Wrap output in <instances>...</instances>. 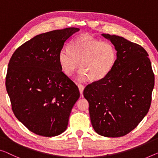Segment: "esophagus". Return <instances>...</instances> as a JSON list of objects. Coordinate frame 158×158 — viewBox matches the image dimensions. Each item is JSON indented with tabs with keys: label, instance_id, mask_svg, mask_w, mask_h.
Segmentation results:
<instances>
[{
	"label": "esophagus",
	"instance_id": "obj_1",
	"mask_svg": "<svg viewBox=\"0 0 158 158\" xmlns=\"http://www.w3.org/2000/svg\"><path fill=\"white\" fill-rule=\"evenodd\" d=\"M78 87H79V90L80 94H81V95L82 96V95H83V91H84V86L83 85H81V84H79Z\"/></svg>",
	"mask_w": 158,
	"mask_h": 158
}]
</instances>
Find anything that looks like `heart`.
I'll use <instances>...</instances> for the list:
<instances>
[{
  "label": "heart",
  "instance_id": "obj_1",
  "mask_svg": "<svg viewBox=\"0 0 158 158\" xmlns=\"http://www.w3.org/2000/svg\"><path fill=\"white\" fill-rule=\"evenodd\" d=\"M117 59L115 47L89 35H81L70 42L69 50L62 49L58 60L63 72L68 77L74 74L79 67L78 81H98L107 76Z\"/></svg>",
  "mask_w": 158,
  "mask_h": 158
}]
</instances>
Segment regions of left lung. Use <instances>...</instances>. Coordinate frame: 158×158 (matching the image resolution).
<instances>
[{"label":"left lung","instance_id":"1","mask_svg":"<svg viewBox=\"0 0 158 158\" xmlns=\"http://www.w3.org/2000/svg\"><path fill=\"white\" fill-rule=\"evenodd\" d=\"M117 52L116 64L104 78L86 86L92 126L100 135L123 136L136 128L150 107L155 77L146 50L117 35L102 34Z\"/></svg>","mask_w":158,"mask_h":158}]
</instances>
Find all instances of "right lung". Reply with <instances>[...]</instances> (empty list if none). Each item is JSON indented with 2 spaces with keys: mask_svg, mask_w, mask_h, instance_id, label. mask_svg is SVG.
Here are the masks:
<instances>
[{
  "mask_svg": "<svg viewBox=\"0 0 158 158\" xmlns=\"http://www.w3.org/2000/svg\"><path fill=\"white\" fill-rule=\"evenodd\" d=\"M79 28L36 35L16 49L8 63L6 90L15 117L32 133L53 137L65 131L80 93L62 71L58 54Z\"/></svg>",
  "mask_w": 158,
  "mask_h": 158,
  "instance_id": "add662e5",
  "label": "right lung"
}]
</instances>
